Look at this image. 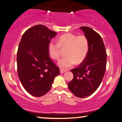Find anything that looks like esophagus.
<instances>
[{
  "label": "esophagus",
  "instance_id": "1",
  "mask_svg": "<svg viewBox=\"0 0 122 122\" xmlns=\"http://www.w3.org/2000/svg\"><path fill=\"white\" fill-rule=\"evenodd\" d=\"M60 73H65V72H66V70H65V69H62V68H60Z\"/></svg>",
  "mask_w": 122,
  "mask_h": 122
}]
</instances>
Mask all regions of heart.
<instances>
[{"label":"heart","mask_w":122,"mask_h":122,"mask_svg":"<svg viewBox=\"0 0 122 122\" xmlns=\"http://www.w3.org/2000/svg\"><path fill=\"white\" fill-rule=\"evenodd\" d=\"M57 43L51 40L48 45L49 56L54 60L60 56V48L67 47L66 56L60 60L59 65L63 68L71 67L76 62L80 63L84 60L89 49L88 39L84 35L77 36L72 33H66L59 37Z\"/></svg>","instance_id":"1"}]
</instances>
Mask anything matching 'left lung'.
<instances>
[{
    "label": "left lung",
    "mask_w": 122,
    "mask_h": 122,
    "mask_svg": "<svg viewBox=\"0 0 122 122\" xmlns=\"http://www.w3.org/2000/svg\"><path fill=\"white\" fill-rule=\"evenodd\" d=\"M80 28L88 39V52L78 67L71 70L74 77L68 86L74 95L83 98L93 94L100 86L106 72L107 53L98 33L89 27Z\"/></svg>",
    "instance_id": "obj_1"
}]
</instances>
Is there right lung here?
Returning a JSON list of instances; mask_svg holds the SVG:
<instances>
[{
  "label": "right lung",
  "mask_w": 122,
  "mask_h": 122,
  "mask_svg": "<svg viewBox=\"0 0 122 122\" xmlns=\"http://www.w3.org/2000/svg\"><path fill=\"white\" fill-rule=\"evenodd\" d=\"M57 33L38 25L24 33L17 51V71L22 86L29 94L40 97L51 87L60 69L49 56L48 45Z\"/></svg>",
  "instance_id": "add662e5"
}]
</instances>
